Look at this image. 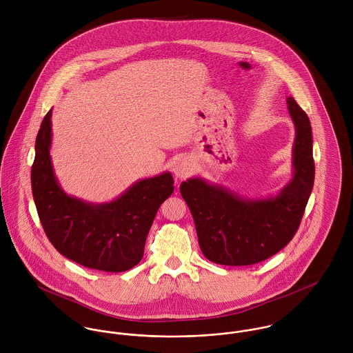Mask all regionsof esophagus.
Returning <instances> with one entry per match:
<instances>
[{
	"label": "esophagus",
	"mask_w": 353,
	"mask_h": 353,
	"mask_svg": "<svg viewBox=\"0 0 353 353\" xmlns=\"http://www.w3.org/2000/svg\"><path fill=\"white\" fill-rule=\"evenodd\" d=\"M172 171H174L176 178H188L192 174V171H193L192 161L189 159H179L175 163Z\"/></svg>",
	"instance_id": "esophagus-1"
}]
</instances>
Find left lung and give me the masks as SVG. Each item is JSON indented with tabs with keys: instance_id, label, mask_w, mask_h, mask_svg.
<instances>
[{
	"instance_id": "left-lung-1",
	"label": "left lung",
	"mask_w": 353,
	"mask_h": 353,
	"mask_svg": "<svg viewBox=\"0 0 353 353\" xmlns=\"http://www.w3.org/2000/svg\"><path fill=\"white\" fill-rule=\"evenodd\" d=\"M296 136L292 148V178L276 194L248 199L202 178L181 183V194L196 224L201 252L220 265L245 266L270 258L285 248L302 221L310 199L315 165L307 114L287 98Z\"/></svg>"
}]
</instances>
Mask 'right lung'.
<instances>
[{"instance_id":"1","label":"right lung","mask_w":353,"mask_h":353,"mask_svg":"<svg viewBox=\"0 0 353 353\" xmlns=\"http://www.w3.org/2000/svg\"><path fill=\"white\" fill-rule=\"evenodd\" d=\"M51 137L50 110L37 136L31 186L51 245L85 268L111 273L132 269L144 255L159 206L174 192L172 175L140 179L112 201H84L61 188L51 163Z\"/></svg>"}]
</instances>
